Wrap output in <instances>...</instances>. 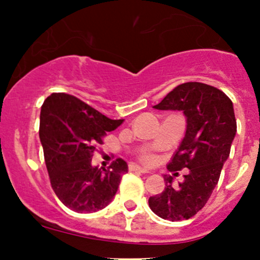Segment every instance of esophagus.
<instances>
[{
	"mask_svg": "<svg viewBox=\"0 0 260 260\" xmlns=\"http://www.w3.org/2000/svg\"><path fill=\"white\" fill-rule=\"evenodd\" d=\"M128 170H129V171H133V172H140V174H148V171H147V170L142 169V167H140V166H135V165H129Z\"/></svg>",
	"mask_w": 260,
	"mask_h": 260,
	"instance_id": "obj_1",
	"label": "esophagus"
}]
</instances>
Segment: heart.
<instances>
[{
	"label": "heart",
	"mask_w": 260,
	"mask_h": 260,
	"mask_svg": "<svg viewBox=\"0 0 260 260\" xmlns=\"http://www.w3.org/2000/svg\"><path fill=\"white\" fill-rule=\"evenodd\" d=\"M140 159L142 164L147 165V166H152V165H154L157 161H158V157H157L153 152L147 151V152H143V153L141 154Z\"/></svg>",
	"instance_id": "heart-1"
}]
</instances>
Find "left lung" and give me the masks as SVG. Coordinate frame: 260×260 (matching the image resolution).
Listing matches in <instances>:
<instances>
[{
    "label": "left lung",
    "instance_id": "left-lung-1",
    "mask_svg": "<svg viewBox=\"0 0 260 260\" xmlns=\"http://www.w3.org/2000/svg\"><path fill=\"white\" fill-rule=\"evenodd\" d=\"M153 108L182 111L187 118L185 138L167 169L188 172L179 187L172 186L171 176H165V190L151 196L148 205L165 220H187L208 203L230 154L237 133L233 103L215 86L188 81L177 85Z\"/></svg>",
    "mask_w": 260,
    "mask_h": 260
}]
</instances>
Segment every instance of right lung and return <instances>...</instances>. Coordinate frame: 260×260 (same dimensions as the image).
Returning a JSON list of instances; mask_svg holds the SVG:
<instances>
[{"instance_id": "1", "label": "right lung", "mask_w": 260, "mask_h": 260, "mask_svg": "<svg viewBox=\"0 0 260 260\" xmlns=\"http://www.w3.org/2000/svg\"><path fill=\"white\" fill-rule=\"evenodd\" d=\"M123 119H109L80 99L52 93L40 113V136L50 183L70 210L95 212L106 208L128 172L127 162L117 158L107 169L91 166L96 145Z\"/></svg>"}]
</instances>
